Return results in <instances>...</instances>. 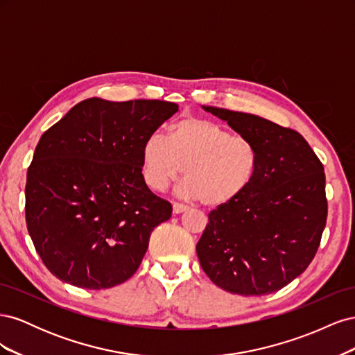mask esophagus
I'll list each match as a JSON object with an SVG mask.
<instances>
[{
  "instance_id": "1",
  "label": "esophagus",
  "mask_w": 355,
  "mask_h": 355,
  "mask_svg": "<svg viewBox=\"0 0 355 355\" xmlns=\"http://www.w3.org/2000/svg\"><path fill=\"white\" fill-rule=\"evenodd\" d=\"M185 210H188V206H185V204H180V202H175L173 204V213L179 214V213L185 211Z\"/></svg>"
}]
</instances>
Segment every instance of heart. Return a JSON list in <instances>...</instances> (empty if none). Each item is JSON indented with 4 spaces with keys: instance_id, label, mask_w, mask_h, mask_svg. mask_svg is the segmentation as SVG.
Listing matches in <instances>:
<instances>
[{
    "instance_id": "heart-1",
    "label": "heart",
    "mask_w": 355,
    "mask_h": 355,
    "mask_svg": "<svg viewBox=\"0 0 355 355\" xmlns=\"http://www.w3.org/2000/svg\"><path fill=\"white\" fill-rule=\"evenodd\" d=\"M261 163L252 137L231 133L206 118L187 116L170 125L167 137L148 136L142 146V176L148 188L164 191L184 171L179 192L220 207L241 197Z\"/></svg>"
}]
</instances>
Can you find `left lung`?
I'll list each match as a JSON object with an SVG mask.
<instances>
[{
    "label": "left lung",
    "instance_id": "obj_1",
    "mask_svg": "<svg viewBox=\"0 0 355 355\" xmlns=\"http://www.w3.org/2000/svg\"><path fill=\"white\" fill-rule=\"evenodd\" d=\"M259 146L261 163L241 197L209 213L197 256L230 293L270 295L313 262L327 219L321 161L293 128L253 114L202 106Z\"/></svg>",
    "mask_w": 355,
    "mask_h": 355
}]
</instances>
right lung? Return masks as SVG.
<instances>
[{
  "label": "right lung",
  "instance_id": "obj_1",
  "mask_svg": "<svg viewBox=\"0 0 355 355\" xmlns=\"http://www.w3.org/2000/svg\"><path fill=\"white\" fill-rule=\"evenodd\" d=\"M178 103L85 99L41 136L28 168L26 227L47 270L81 288H110L141 265L171 216L142 176V146Z\"/></svg>",
  "mask_w": 355,
  "mask_h": 355
}]
</instances>
